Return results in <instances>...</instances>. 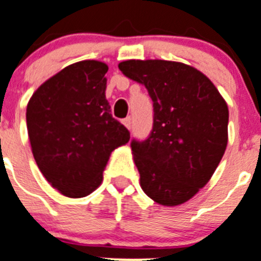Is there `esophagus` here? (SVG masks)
Masks as SVG:
<instances>
[{
  "mask_svg": "<svg viewBox=\"0 0 261 261\" xmlns=\"http://www.w3.org/2000/svg\"><path fill=\"white\" fill-rule=\"evenodd\" d=\"M123 124L127 127V128H128V130H130L131 126H133V122H131L130 116H127L126 119H123Z\"/></svg>",
  "mask_w": 261,
  "mask_h": 261,
  "instance_id": "34e87169",
  "label": "esophagus"
}]
</instances>
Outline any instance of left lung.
I'll return each instance as SVG.
<instances>
[{"mask_svg": "<svg viewBox=\"0 0 261 261\" xmlns=\"http://www.w3.org/2000/svg\"><path fill=\"white\" fill-rule=\"evenodd\" d=\"M119 69L146 87L152 128L131 150L143 192L174 206L207 184L228 143L229 111L213 83L190 65L166 60H127Z\"/></svg>", "mask_w": 261, "mask_h": 261, "instance_id": "left-lung-1", "label": "left lung"}]
</instances>
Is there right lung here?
Masks as SVG:
<instances>
[{
	"label": "right lung",
	"mask_w": 261,
	"mask_h": 261,
	"mask_svg": "<svg viewBox=\"0 0 261 261\" xmlns=\"http://www.w3.org/2000/svg\"><path fill=\"white\" fill-rule=\"evenodd\" d=\"M105 63L68 65L37 88L27 107L32 152L46 181L64 196H88L100 185L112 150L130 131L112 118Z\"/></svg>",
	"instance_id": "right-lung-1"
}]
</instances>
